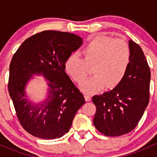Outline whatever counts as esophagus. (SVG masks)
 Returning <instances> with one entry per match:
<instances>
[{
  "instance_id": "esophagus-1",
  "label": "esophagus",
  "mask_w": 157,
  "mask_h": 157,
  "mask_svg": "<svg viewBox=\"0 0 157 157\" xmlns=\"http://www.w3.org/2000/svg\"><path fill=\"white\" fill-rule=\"evenodd\" d=\"M84 97H85V99H86V101L89 102L90 100H91V97L90 96L89 94H86L84 95Z\"/></svg>"
}]
</instances>
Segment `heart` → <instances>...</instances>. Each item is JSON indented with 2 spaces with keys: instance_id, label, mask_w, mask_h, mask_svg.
Segmentation results:
<instances>
[{
  "instance_id": "1",
  "label": "heart",
  "mask_w": 157,
  "mask_h": 157,
  "mask_svg": "<svg viewBox=\"0 0 157 157\" xmlns=\"http://www.w3.org/2000/svg\"><path fill=\"white\" fill-rule=\"evenodd\" d=\"M81 59L76 55L68 57L65 70L77 83L88 76L86 64L92 66L94 76L81 86L86 94H94L104 89L117 86L125 77L130 64L131 52L129 45L121 39L97 35L90 39L82 49Z\"/></svg>"
}]
</instances>
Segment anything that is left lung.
Here are the masks:
<instances>
[{"label":"left lung","instance_id":"8db88e82","mask_svg":"<svg viewBox=\"0 0 157 157\" xmlns=\"http://www.w3.org/2000/svg\"><path fill=\"white\" fill-rule=\"evenodd\" d=\"M131 57L125 77L114 89L95 95V128L105 136H118L131 132L148 105L151 71L141 47L130 40Z\"/></svg>","mask_w":157,"mask_h":157}]
</instances>
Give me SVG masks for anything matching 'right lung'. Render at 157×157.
<instances>
[{"mask_svg": "<svg viewBox=\"0 0 157 157\" xmlns=\"http://www.w3.org/2000/svg\"><path fill=\"white\" fill-rule=\"evenodd\" d=\"M82 39L68 32L44 31L26 39L12 57L8 89L20 123L43 140L60 138L69 131L85 99L65 71V63ZM48 80V94L35 103L26 94L33 76Z\"/></svg>", "mask_w": 157, "mask_h": 157, "instance_id": "right-lung-1", "label": "right lung"}]
</instances>
